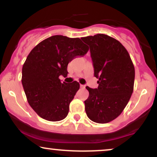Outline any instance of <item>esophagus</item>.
Here are the masks:
<instances>
[{"label": "esophagus", "instance_id": "34e87169", "mask_svg": "<svg viewBox=\"0 0 157 157\" xmlns=\"http://www.w3.org/2000/svg\"><path fill=\"white\" fill-rule=\"evenodd\" d=\"M80 88H82V89H84V88H85V86H84V85H82V84H80Z\"/></svg>", "mask_w": 157, "mask_h": 157}]
</instances>
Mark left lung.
I'll list each match as a JSON object with an SVG mask.
<instances>
[{
	"instance_id": "1",
	"label": "left lung",
	"mask_w": 157,
	"mask_h": 157,
	"mask_svg": "<svg viewBox=\"0 0 157 157\" xmlns=\"http://www.w3.org/2000/svg\"><path fill=\"white\" fill-rule=\"evenodd\" d=\"M90 47L97 89L86 86L85 110L90 120L108 123L120 116L134 91L135 69L121 43L104 34L82 37Z\"/></svg>"
}]
</instances>
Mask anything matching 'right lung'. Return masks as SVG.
Wrapping results in <instances>:
<instances>
[{
  "label": "right lung",
  "instance_id": "1",
  "mask_svg": "<svg viewBox=\"0 0 157 157\" xmlns=\"http://www.w3.org/2000/svg\"><path fill=\"white\" fill-rule=\"evenodd\" d=\"M88 51L80 38L54 35L39 43L27 56L21 81L27 101L41 118L57 122L66 117L80 84L61 82L59 77H67L68 63Z\"/></svg>",
  "mask_w": 157,
  "mask_h": 157
}]
</instances>
